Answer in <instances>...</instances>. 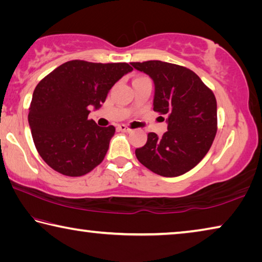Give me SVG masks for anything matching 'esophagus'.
<instances>
[{
  "mask_svg": "<svg viewBox=\"0 0 262 262\" xmlns=\"http://www.w3.org/2000/svg\"><path fill=\"white\" fill-rule=\"evenodd\" d=\"M118 129H119V130H121V132H126V133H128V132H130V130H132V128H129V127L126 126V125H119V126H118Z\"/></svg>",
  "mask_w": 262,
  "mask_h": 262,
  "instance_id": "obj_1",
  "label": "esophagus"
}]
</instances>
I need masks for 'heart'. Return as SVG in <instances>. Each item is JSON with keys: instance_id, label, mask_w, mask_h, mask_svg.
<instances>
[{"instance_id": "obj_1", "label": "heart", "mask_w": 262, "mask_h": 262, "mask_svg": "<svg viewBox=\"0 0 262 262\" xmlns=\"http://www.w3.org/2000/svg\"><path fill=\"white\" fill-rule=\"evenodd\" d=\"M137 78H143V76H140V77H137ZM137 78H136V79H137Z\"/></svg>"}]
</instances>
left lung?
Listing matches in <instances>:
<instances>
[{
	"mask_svg": "<svg viewBox=\"0 0 262 262\" xmlns=\"http://www.w3.org/2000/svg\"><path fill=\"white\" fill-rule=\"evenodd\" d=\"M155 83L154 111L166 114L167 132L149 133L135 150L141 164L163 177H178L192 170L209 151L217 133L214 92L192 70L158 60L132 62Z\"/></svg>",
	"mask_w": 262,
	"mask_h": 262,
	"instance_id": "1",
	"label": "left lung"
}]
</instances>
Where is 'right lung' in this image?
<instances>
[{"instance_id":"right-lung-1","label":"right lung","mask_w":262,"mask_h":262,"mask_svg":"<svg viewBox=\"0 0 262 262\" xmlns=\"http://www.w3.org/2000/svg\"><path fill=\"white\" fill-rule=\"evenodd\" d=\"M133 68L126 62L73 60L59 66L35 86L29 125L37 151L48 166L67 177H82L104 161L114 126L89 119L115 82Z\"/></svg>"}]
</instances>
